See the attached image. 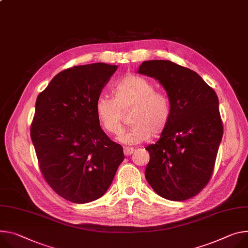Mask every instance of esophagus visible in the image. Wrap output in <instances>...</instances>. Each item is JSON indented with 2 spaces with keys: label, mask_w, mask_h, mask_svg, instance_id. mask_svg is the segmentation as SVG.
Masks as SVG:
<instances>
[{
  "label": "esophagus",
  "mask_w": 248,
  "mask_h": 248,
  "mask_svg": "<svg viewBox=\"0 0 248 248\" xmlns=\"http://www.w3.org/2000/svg\"><path fill=\"white\" fill-rule=\"evenodd\" d=\"M134 150H136V149L132 148V147H124V153L125 156H129L134 152Z\"/></svg>",
  "instance_id": "1"
}]
</instances>
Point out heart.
Segmentation results:
<instances>
[{"label":"heart","mask_w":248,"mask_h":248,"mask_svg":"<svg viewBox=\"0 0 248 248\" xmlns=\"http://www.w3.org/2000/svg\"><path fill=\"white\" fill-rule=\"evenodd\" d=\"M131 108L129 124L132 125L119 140L132 145L161 134L169 124L171 106L168 97L149 80L129 75L112 88V99L101 96L95 104L96 117L101 126L110 134H120L124 129L123 112Z\"/></svg>","instance_id":"b5f03b06"}]
</instances>
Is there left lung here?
<instances>
[{"mask_svg":"<svg viewBox=\"0 0 248 248\" xmlns=\"http://www.w3.org/2000/svg\"><path fill=\"white\" fill-rule=\"evenodd\" d=\"M140 74L152 77L166 90L171 118L160 140L146 147L148 184L164 199L185 201L209 183L223 127L218 99L195 71L169 60H149Z\"/></svg>","mask_w":248,"mask_h":248,"instance_id":"1","label":"left lung"}]
</instances>
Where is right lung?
Segmentation results:
<instances>
[{
	"label": "right lung",
	"instance_id": "1",
	"mask_svg": "<svg viewBox=\"0 0 248 248\" xmlns=\"http://www.w3.org/2000/svg\"><path fill=\"white\" fill-rule=\"evenodd\" d=\"M117 65L93 63L58 73L37 96L31 138L40 171L62 198H101L124 159L97 120L95 104Z\"/></svg>",
	"mask_w": 248,
	"mask_h": 248
}]
</instances>
